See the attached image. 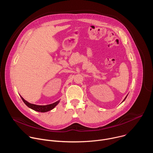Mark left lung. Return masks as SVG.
I'll return each instance as SVG.
<instances>
[{"label":"left lung","instance_id":"obj_1","mask_svg":"<svg viewBox=\"0 0 153 153\" xmlns=\"http://www.w3.org/2000/svg\"><path fill=\"white\" fill-rule=\"evenodd\" d=\"M127 96H128V95H127ZM127 96H126V97H125V99H124V100H123V101H124V100H125V99H126V97H127Z\"/></svg>","mask_w":153,"mask_h":153}]
</instances>
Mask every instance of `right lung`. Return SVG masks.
Returning a JSON list of instances; mask_svg holds the SVG:
<instances>
[{
  "instance_id": "add662e5",
  "label": "right lung",
  "mask_w": 153,
  "mask_h": 153,
  "mask_svg": "<svg viewBox=\"0 0 153 153\" xmlns=\"http://www.w3.org/2000/svg\"><path fill=\"white\" fill-rule=\"evenodd\" d=\"M21 97V99H22V100L24 101V102L25 103V105L28 106L29 108L33 109L34 111H39V112H41V113H44V112H47L48 111L51 110L52 109H53L59 102V101H57L52 104H50V105H37L35 104H32L30 103L29 102H28L27 101H26L22 97Z\"/></svg>"
}]
</instances>
